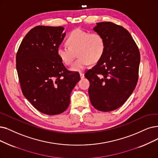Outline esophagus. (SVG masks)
Listing matches in <instances>:
<instances>
[{
	"instance_id": "obj_1",
	"label": "esophagus",
	"mask_w": 158,
	"mask_h": 158,
	"mask_svg": "<svg viewBox=\"0 0 158 158\" xmlns=\"http://www.w3.org/2000/svg\"><path fill=\"white\" fill-rule=\"evenodd\" d=\"M80 78H81V79L84 78V74L82 73H80Z\"/></svg>"
}]
</instances>
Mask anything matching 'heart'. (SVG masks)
<instances>
[{
    "mask_svg": "<svg viewBox=\"0 0 158 158\" xmlns=\"http://www.w3.org/2000/svg\"><path fill=\"white\" fill-rule=\"evenodd\" d=\"M68 47H59L57 54L66 65H71L77 52L79 58L71 67L73 71H81L91 62L95 63L102 57L105 50V41L98 32H91L81 29H75L69 35L66 40Z\"/></svg>",
    "mask_w": 158,
    "mask_h": 158,
    "instance_id": "obj_1",
    "label": "heart"
}]
</instances>
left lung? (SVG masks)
<instances>
[{
	"instance_id": "1",
	"label": "left lung",
	"mask_w": 158,
	"mask_h": 158,
	"mask_svg": "<svg viewBox=\"0 0 158 158\" xmlns=\"http://www.w3.org/2000/svg\"><path fill=\"white\" fill-rule=\"evenodd\" d=\"M93 30L105 41L102 57L85 77L94 108L111 111L120 108L135 89L140 63L139 50L129 31L111 22L97 23Z\"/></svg>"
}]
</instances>
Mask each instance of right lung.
I'll return each mask as SVG.
<instances>
[{
    "label": "right lung",
    "mask_w": 158,
    "mask_h": 158,
    "mask_svg": "<svg viewBox=\"0 0 158 158\" xmlns=\"http://www.w3.org/2000/svg\"><path fill=\"white\" fill-rule=\"evenodd\" d=\"M62 27L37 26L23 40L16 68L24 97L44 114L58 115L70 104L71 93L80 80L69 71L57 54L65 32Z\"/></svg>",
    "instance_id": "obj_1"
}]
</instances>
